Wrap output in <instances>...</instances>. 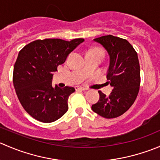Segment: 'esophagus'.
Wrapping results in <instances>:
<instances>
[{
    "mask_svg": "<svg viewBox=\"0 0 160 160\" xmlns=\"http://www.w3.org/2000/svg\"><path fill=\"white\" fill-rule=\"evenodd\" d=\"M75 89H76V90H86L87 88H83V87H81V86H76Z\"/></svg>",
    "mask_w": 160,
    "mask_h": 160,
    "instance_id": "obj_1",
    "label": "esophagus"
}]
</instances>
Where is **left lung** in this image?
I'll return each instance as SVG.
<instances>
[{"label":"left lung","mask_w":160,"mask_h":160,"mask_svg":"<svg viewBox=\"0 0 160 160\" xmlns=\"http://www.w3.org/2000/svg\"><path fill=\"white\" fill-rule=\"evenodd\" d=\"M102 45L110 57L108 83L112 92L106 96L98 91L100 99L92 110L105 118H114L126 112L138 96L140 86V66L138 55L126 39L104 35L93 39Z\"/></svg>","instance_id":"left-lung-1"}]
</instances>
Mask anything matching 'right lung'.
Here are the masks:
<instances>
[{
  "label": "right lung",
  "instance_id": "obj_1",
  "mask_svg": "<svg viewBox=\"0 0 160 160\" xmlns=\"http://www.w3.org/2000/svg\"><path fill=\"white\" fill-rule=\"evenodd\" d=\"M75 38H46L32 42L18 53L14 66L13 83L21 104L32 118L44 123L60 118L68 110V98L74 88L52 86L53 72L77 46Z\"/></svg>",
  "mask_w": 160,
  "mask_h": 160
}]
</instances>
